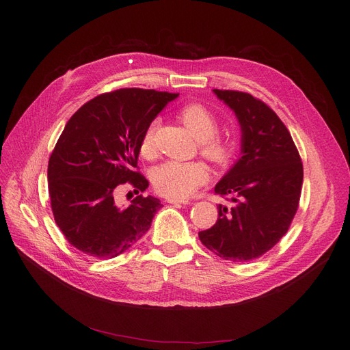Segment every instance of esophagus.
<instances>
[{
	"label": "esophagus",
	"instance_id": "obj_1",
	"mask_svg": "<svg viewBox=\"0 0 350 350\" xmlns=\"http://www.w3.org/2000/svg\"><path fill=\"white\" fill-rule=\"evenodd\" d=\"M167 203H170V204H190V200L177 198V197H167Z\"/></svg>",
	"mask_w": 350,
	"mask_h": 350
}]
</instances>
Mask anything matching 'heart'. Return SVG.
I'll list each match as a JSON object with an SVG mask.
<instances>
[{"label":"heart","instance_id":"1","mask_svg":"<svg viewBox=\"0 0 350 350\" xmlns=\"http://www.w3.org/2000/svg\"><path fill=\"white\" fill-rule=\"evenodd\" d=\"M180 120L200 140V149L204 157L217 165H226L235 153V140L218 132V119L204 105L189 103L178 110ZM156 122L147 124L140 140L142 154H149L153 149ZM210 180V170L203 161L169 160L153 170L152 181L157 193L183 198L193 194L200 186Z\"/></svg>","mask_w":350,"mask_h":350}]
</instances>
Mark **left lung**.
Wrapping results in <instances>:
<instances>
[{
	"label": "left lung",
	"instance_id": "8db88e82",
	"mask_svg": "<svg viewBox=\"0 0 350 350\" xmlns=\"http://www.w3.org/2000/svg\"><path fill=\"white\" fill-rule=\"evenodd\" d=\"M214 94L240 122L243 156L214 189L232 206L219 204L215 224L198 238L219 258L244 262L264 255L289 230L299 207L304 165L286 126L265 102L240 90Z\"/></svg>",
	"mask_w": 350,
	"mask_h": 350
}]
</instances>
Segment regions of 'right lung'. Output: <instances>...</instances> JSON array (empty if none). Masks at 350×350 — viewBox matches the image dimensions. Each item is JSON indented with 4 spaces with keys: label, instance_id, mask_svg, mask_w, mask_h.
<instances>
[{
    "label": "right lung",
    "instance_id": "right-lung-1",
    "mask_svg": "<svg viewBox=\"0 0 350 350\" xmlns=\"http://www.w3.org/2000/svg\"><path fill=\"white\" fill-rule=\"evenodd\" d=\"M178 94L123 88L98 95L68 120L48 163V191L55 223L70 245L99 260L115 258L152 226L161 203L139 194L129 207L115 203L127 185L149 186L137 159L147 124Z\"/></svg>",
    "mask_w": 350,
    "mask_h": 350
}]
</instances>
